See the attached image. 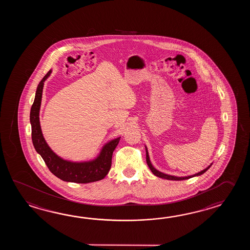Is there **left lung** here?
<instances>
[{"mask_svg":"<svg viewBox=\"0 0 250 250\" xmlns=\"http://www.w3.org/2000/svg\"><path fill=\"white\" fill-rule=\"evenodd\" d=\"M146 163H147V165H148L151 171L154 173V175L157 176V177H159V178H163V179H166V180H170V181H183V180L190 179V178H192V177H195V176L201 175L203 173H205V172H206V171H207V170L211 167V165H211L210 166H208L207 169L201 170L200 172H197L196 174H194V175L192 176H188V177H175V176L167 175V174H165V173L161 172V171L156 170L155 168L153 167V165H152L151 162H150V160H149L148 152H147V149H146Z\"/></svg>","mask_w":250,"mask_h":250,"instance_id":"obj_1","label":"left lung"}]
</instances>
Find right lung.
I'll return each instance as SVG.
<instances>
[{"label": "right lung", "mask_w": 250, "mask_h": 250, "mask_svg": "<svg viewBox=\"0 0 250 250\" xmlns=\"http://www.w3.org/2000/svg\"><path fill=\"white\" fill-rule=\"evenodd\" d=\"M50 74L51 70L48 71L47 74L42 78L38 84L36 97L30 111V123L32 127L31 135L35 149L42 156L50 171L62 181L75 183H89L101 181L111 169L112 153L116 148L121 138H115L106 144L102 149L99 156L91 162L73 163L62 159L57 154H54L42 137L39 122V111L42 100L43 82Z\"/></svg>", "instance_id": "1"}]
</instances>
